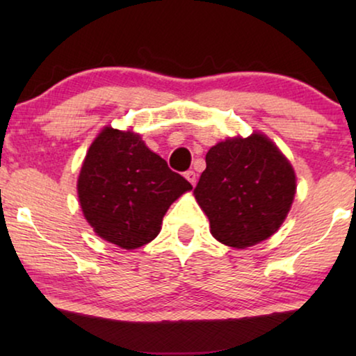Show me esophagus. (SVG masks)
<instances>
[{
    "instance_id": "1",
    "label": "esophagus",
    "mask_w": 356,
    "mask_h": 356,
    "mask_svg": "<svg viewBox=\"0 0 356 356\" xmlns=\"http://www.w3.org/2000/svg\"><path fill=\"white\" fill-rule=\"evenodd\" d=\"M184 178H186V179H188V181L193 184V186H194V184H196V181H197V175H196V173H194V172H193V170H188V172H186V173H184Z\"/></svg>"
}]
</instances>
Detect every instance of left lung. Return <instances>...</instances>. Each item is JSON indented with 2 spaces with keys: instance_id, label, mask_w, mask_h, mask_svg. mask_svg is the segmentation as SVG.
Instances as JSON below:
<instances>
[{
  "instance_id": "1",
  "label": "left lung",
  "mask_w": 356,
  "mask_h": 356,
  "mask_svg": "<svg viewBox=\"0 0 356 356\" xmlns=\"http://www.w3.org/2000/svg\"><path fill=\"white\" fill-rule=\"evenodd\" d=\"M194 197L223 245L245 250L267 240L289 216L296 175L262 133L228 138L209 149Z\"/></svg>"
}]
</instances>
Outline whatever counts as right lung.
Here are the masks:
<instances>
[{
  "instance_id": "obj_1",
  "label": "right lung",
  "mask_w": 356,
  "mask_h": 356,
  "mask_svg": "<svg viewBox=\"0 0 356 356\" xmlns=\"http://www.w3.org/2000/svg\"><path fill=\"white\" fill-rule=\"evenodd\" d=\"M191 189L140 134L111 126L90 144L77 178L86 220L102 240L123 250L152 241L168 207Z\"/></svg>"
}]
</instances>
